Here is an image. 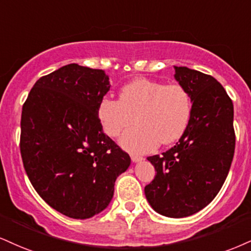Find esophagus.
<instances>
[{
  "label": "esophagus",
  "mask_w": 251,
  "mask_h": 251,
  "mask_svg": "<svg viewBox=\"0 0 251 251\" xmlns=\"http://www.w3.org/2000/svg\"><path fill=\"white\" fill-rule=\"evenodd\" d=\"M131 159H132V161H133V162H138V161H141V160H143L144 158H143V156H140V155L132 154L131 155Z\"/></svg>",
  "instance_id": "obj_1"
}]
</instances>
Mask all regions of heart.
Wrapping results in <instances>:
<instances>
[{
    "instance_id": "1",
    "label": "heart",
    "mask_w": 251,
    "mask_h": 251,
    "mask_svg": "<svg viewBox=\"0 0 251 251\" xmlns=\"http://www.w3.org/2000/svg\"><path fill=\"white\" fill-rule=\"evenodd\" d=\"M192 113L189 93L179 84H168L149 78L125 84L119 100L102 97L97 106V116L104 133L119 137L124 149L135 153L151 152L161 145H170L185 133Z\"/></svg>"
}]
</instances>
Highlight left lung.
Masks as SVG:
<instances>
[{
  "label": "left lung",
  "instance_id": "left-lung-1",
  "mask_svg": "<svg viewBox=\"0 0 251 251\" xmlns=\"http://www.w3.org/2000/svg\"><path fill=\"white\" fill-rule=\"evenodd\" d=\"M175 79L191 96V118L175 146L147 158L156 173L145 195L155 212L177 219L198 213L220 192L234 158L235 131L232 101L215 78L175 66Z\"/></svg>",
  "mask_w": 251,
  "mask_h": 251
}]
</instances>
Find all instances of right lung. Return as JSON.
<instances>
[{
    "label": "right lung",
    "instance_id": "1",
    "mask_svg": "<svg viewBox=\"0 0 251 251\" xmlns=\"http://www.w3.org/2000/svg\"><path fill=\"white\" fill-rule=\"evenodd\" d=\"M110 90L99 69L69 64L41 77L23 104L20 150L35 191L57 212L89 219L108 206L131 158L102 132L97 106Z\"/></svg>",
    "mask_w": 251,
    "mask_h": 251
}]
</instances>
